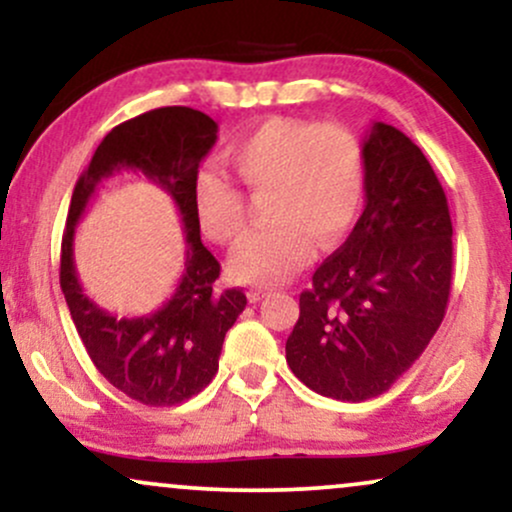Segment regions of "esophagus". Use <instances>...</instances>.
I'll list each match as a JSON object with an SVG mask.
<instances>
[{
    "instance_id": "34e87169",
    "label": "esophagus",
    "mask_w": 512,
    "mask_h": 512,
    "mask_svg": "<svg viewBox=\"0 0 512 512\" xmlns=\"http://www.w3.org/2000/svg\"><path fill=\"white\" fill-rule=\"evenodd\" d=\"M269 293H272V289H267V286H252L248 296H250V301H260V298L269 296Z\"/></svg>"
}]
</instances>
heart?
Here are the masks:
<instances>
[{"instance_id":"heart-1","label":"heart","mask_w":512,"mask_h":512,"mask_svg":"<svg viewBox=\"0 0 512 512\" xmlns=\"http://www.w3.org/2000/svg\"><path fill=\"white\" fill-rule=\"evenodd\" d=\"M240 185L264 197L267 226L231 255V274L250 284H279L320 250L344 243L366 197L368 156L363 139L342 122L274 117L231 149ZM202 231L231 245L248 228V204L226 175L202 170L192 187Z\"/></svg>"}]
</instances>
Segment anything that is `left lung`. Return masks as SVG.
<instances>
[{"label": "left lung", "instance_id": "8db88e82", "mask_svg": "<svg viewBox=\"0 0 512 512\" xmlns=\"http://www.w3.org/2000/svg\"><path fill=\"white\" fill-rule=\"evenodd\" d=\"M366 207L354 231L301 293L286 363L339 402L383 395L445 317L452 221L431 163L407 134L375 122L366 137Z\"/></svg>", "mask_w": 512, "mask_h": 512}]
</instances>
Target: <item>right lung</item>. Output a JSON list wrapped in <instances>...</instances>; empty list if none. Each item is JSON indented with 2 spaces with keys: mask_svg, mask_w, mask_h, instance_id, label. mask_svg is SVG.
<instances>
[{
  "mask_svg": "<svg viewBox=\"0 0 512 512\" xmlns=\"http://www.w3.org/2000/svg\"><path fill=\"white\" fill-rule=\"evenodd\" d=\"M216 122L185 105L132 117L105 134L76 180L62 236L60 286L93 366L110 385L146 407H173L199 395L219 370L226 332L245 310L240 289L216 291L221 264L202 245L192 202L199 163L216 144ZM122 167L144 172L174 197L188 233V260L174 298L156 314L115 318L88 299L73 269L75 221L97 182Z\"/></svg>",
  "mask_w": 512,
  "mask_h": 512,
  "instance_id": "right-lung-1",
  "label": "right lung"
}]
</instances>
